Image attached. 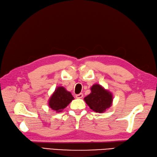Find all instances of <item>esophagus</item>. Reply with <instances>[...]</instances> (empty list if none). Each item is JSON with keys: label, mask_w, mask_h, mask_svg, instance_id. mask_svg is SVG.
<instances>
[{"label": "esophagus", "mask_w": 157, "mask_h": 157, "mask_svg": "<svg viewBox=\"0 0 157 157\" xmlns=\"http://www.w3.org/2000/svg\"><path fill=\"white\" fill-rule=\"evenodd\" d=\"M83 96V94L82 93H80L79 94H77V95L75 96V97L77 98H79H79H82Z\"/></svg>", "instance_id": "1"}]
</instances>
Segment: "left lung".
<instances>
[{"instance_id":"left-lung-1","label":"left lung","mask_w":157,"mask_h":157,"mask_svg":"<svg viewBox=\"0 0 157 157\" xmlns=\"http://www.w3.org/2000/svg\"><path fill=\"white\" fill-rule=\"evenodd\" d=\"M84 101L93 111L102 113L111 106L113 98L108 90L99 84H94L91 87V93L84 98Z\"/></svg>"}]
</instances>
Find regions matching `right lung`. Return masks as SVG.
Masks as SVG:
<instances>
[{"label":"right lung","instance_id":"add662e5","mask_svg":"<svg viewBox=\"0 0 157 157\" xmlns=\"http://www.w3.org/2000/svg\"><path fill=\"white\" fill-rule=\"evenodd\" d=\"M74 99L71 94L65 90V87H57L50 97L49 106L56 112H61Z\"/></svg>","mask_w":157,"mask_h":157}]
</instances>
